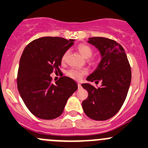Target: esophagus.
Here are the masks:
<instances>
[{"mask_svg":"<svg viewBox=\"0 0 148 148\" xmlns=\"http://www.w3.org/2000/svg\"><path fill=\"white\" fill-rule=\"evenodd\" d=\"M81 84H79V83H78V88H81Z\"/></svg>","mask_w":148,"mask_h":148,"instance_id":"esophagus-1","label":"esophagus"}]
</instances>
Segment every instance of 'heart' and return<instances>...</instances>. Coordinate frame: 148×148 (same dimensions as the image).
Returning a JSON list of instances; mask_svg holds the SVG:
<instances>
[{
    "mask_svg": "<svg viewBox=\"0 0 148 148\" xmlns=\"http://www.w3.org/2000/svg\"><path fill=\"white\" fill-rule=\"evenodd\" d=\"M77 49H78V51L81 53V54L84 58L88 59L90 58L92 56L93 50L88 45L84 44V43H81V44L78 45ZM67 55H68V51H67L64 52V54H63L62 57V62H64L67 60ZM89 61H91V60H89ZM86 74H87L86 70H81V69L77 68H72L67 72V75L70 78H73L74 80H80Z\"/></svg>",
    "mask_w": 148,
    "mask_h": 148,
    "instance_id": "b5f03b06",
    "label": "heart"
}]
</instances>
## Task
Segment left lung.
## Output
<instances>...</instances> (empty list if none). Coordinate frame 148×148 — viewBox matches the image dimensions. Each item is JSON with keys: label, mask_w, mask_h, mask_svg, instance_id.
<instances>
[{"label": "left lung", "mask_w": 148, "mask_h": 148, "mask_svg": "<svg viewBox=\"0 0 148 148\" xmlns=\"http://www.w3.org/2000/svg\"><path fill=\"white\" fill-rule=\"evenodd\" d=\"M88 43L100 52L102 60L97 68L86 80L95 83L102 81V86L95 88L89 84H83L88 96L82 102L86 115L96 121L110 119L123 105L132 80V71L124 49L121 45L103 37L89 38Z\"/></svg>", "instance_id": "obj_1"}]
</instances>
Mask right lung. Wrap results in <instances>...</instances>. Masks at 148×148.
Instances as JSON below:
<instances>
[{
  "label": "right lung",
  "mask_w": 148,
  "mask_h": 148,
  "mask_svg": "<svg viewBox=\"0 0 148 148\" xmlns=\"http://www.w3.org/2000/svg\"><path fill=\"white\" fill-rule=\"evenodd\" d=\"M74 39L43 37L36 39L24 49L17 73L20 96L35 116L45 120L59 117L68 98L78 88L76 82L67 76L54 84L51 73L60 72L61 58L73 45Z\"/></svg>",
  "instance_id": "add662e5"
}]
</instances>
